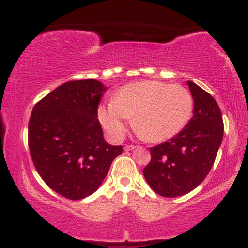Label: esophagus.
I'll return each instance as SVG.
<instances>
[{
    "label": "esophagus",
    "instance_id": "34e87169",
    "mask_svg": "<svg viewBox=\"0 0 248 248\" xmlns=\"http://www.w3.org/2000/svg\"><path fill=\"white\" fill-rule=\"evenodd\" d=\"M124 149V152H130V150L135 149V146H133V144H126Z\"/></svg>",
    "mask_w": 248,
    "mask_h": 248
}]
</instances>
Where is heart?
I'll list each match as a JSON object with an SVG mask.
<instances>
[{"instance_id": "b5f03b06", "label": "heart", "mask_w": 248, "mask_h": 248, "mask_svg": "<svg viewBox=\"0 0 248 248\" xmlns=\"http://www.w3.org/2000/svg\"><path fill=\"white\" fill-rule=\"evenodd\" d=\"M193 112V98L186 87L147 80L126 85L114 101L99 107V120L113 140H121L135 115L134 126L153 142L166 141L181 132Z\"/></svg>"}]
</instances>
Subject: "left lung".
Segmentation results:
<instances>
[{"mask_svg": "<svg viewBox=\"0 0 248 248\" xmlns=\"http://www.w3.org/2000/svg\"><path fill=\"white\" fill-rule=\"evenodd\" d=\"M193 98V116L168 142L150 148L143 169L149 186L163 197H178L197 187L215 163L223 141L220 108L206 91L187 81Z\"/></svg>", "mask_w": 248, "mask_h": 248, "instance_id": "obj_1", "label": "left lung"}]
</instances>
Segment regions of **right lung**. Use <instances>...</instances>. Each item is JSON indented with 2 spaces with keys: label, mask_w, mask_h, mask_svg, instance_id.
I'll return each mask as SVG.
<instances>
[{
  "label": "right lung",
  "mask_w": 248,
  "mask_h": 248,
  "mask_svg": "<svg viewBox=\"0 0 248 248\" xmlns=\"http://www.w3.org/2000/svg\"><path fill=\"white\" fill-rule=\"evenodd\" d=\"M106 90L94 79L67 81L31 113L28 141L35 168L53 191L73 201L95 192L122 153L105 141L98 120Z\"/></svg>",
  "instance_id": "1"
}]
</instances>
